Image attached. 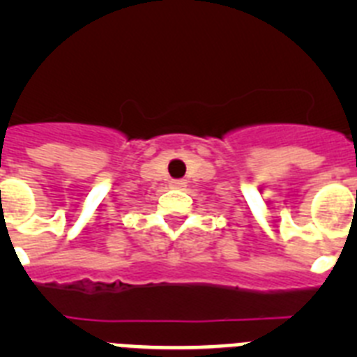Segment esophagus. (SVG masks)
<instances>
[{"label": "esophagus", "mask_w": 357, "mask_h": 357, "mask_svg": "<svg viewBox=\"0 0 357 357\" xmlns=\"http://www.w3.org/2000/svg\"><path fill=\"white\" fill-rule=\"evenodd\" d=\"M169 188H173V189H184L185 188V181H182V178H175V181L169 182Z\"/></svg>", "instance_id": "obj_1"}]
</instances>
